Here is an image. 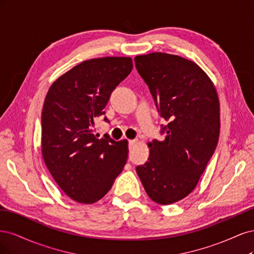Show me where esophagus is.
<instances>
[{
	"mask_svg": "<svg viewBox=\"0 0 254 254\" xmlns=\"http://www.w3.org/2000/svg\"><path fill=\"white\" fill-rule=\"evenodd\" d=\"M137 140H129V147H132L134 144H136Z\"/></svg>",
	"mask_w": 254,
	"mask_h": 254,
	"instance_id": "1",
	"label": "esophagus"
}]
</instances>
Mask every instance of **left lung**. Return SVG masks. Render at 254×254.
<instances>
[{"instance_id": "obj_1", "label": "left lung", "mask_w": 254, "mask_h": 254, "mask_svg": "<svg viewBox=\"0 0 254 254\" xmlns=\"http://www.w3.org/2000/svg\"><path fill=\"white\" fill-rule=\"evenodd\" d=\"M161 117L163 141L148 143L149 158L136 174L151 200L171 204L191 193L217 146L220 129L216 89L202 68L166 53L135 56Z\"/></svg>"}]
</instances>
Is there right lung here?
Wrapping results in <instances>:
<instances>
[{
    "mask_svg": "<svg viewBox=\"0 0 254 254\" xmlns=\"http://www.w3.org/2000/svg\"><path fill=\"white\" fill-rule=\"evenodd\" d=\"M130 57L83 61L52 83L41 117L44 163L64 193L79 203L102 199L122 173L128 141L93 133L112 91L132 70ZM105 121L107 119L105 118Z\"/></svg>",
    "mask_w": 254,
    "mask_h": 254,
    "instance_id": "1",
    "label": "right lung"
}]
</instances>
